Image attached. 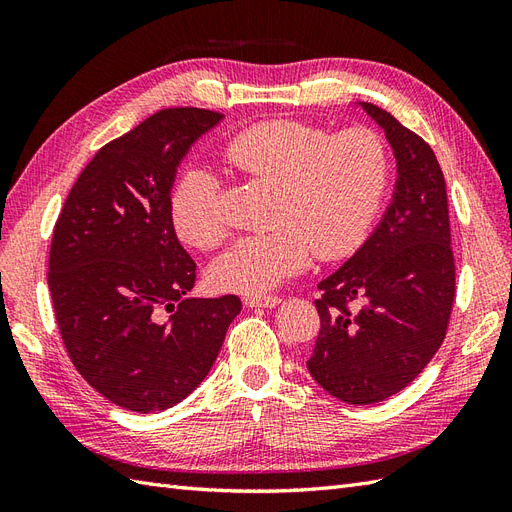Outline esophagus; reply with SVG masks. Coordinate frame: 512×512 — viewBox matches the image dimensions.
Segmentation results:
<instances>
[{
  "label": "esophagus",
  "mask_w": 512,
  "mask_h": 512,
  "mask_svg": "<svg viewBox=\"0 0 512 512\" xmlns=\"http://www.w3.org/2000/svg\"><path fill=\"white\" fill-rule=\"evenodd\" d=\"M243 303L247 307H267V309H271V307L280 305L282 299L275 297V294H265V297H262V294H252V297H245Z\"/></svg>",
  "instance_id": "obj_1"
}]
</instances>
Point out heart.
<instances>
[{
    "label": "heart",
    "instance_id": "obj_1",
    "mask_svg": "<svg viewBox=\"0 0 512 512\" xmlns=\"http://www.w3.org/2000/svg\"><path fill=\"white\" fill-rule=\"evenodd\" d=\"M222 156L232 173L275 190V228L239 239L209 269L211 284L230 292L273 290L303 273L314 254H354L389 188V153L369 130L331 134L303 121H260L232 136ZM170 220L185 243L218 247L230 232L218 175L185 170L170 194Z\"/></svg>",
    "mask_w": 512,
    "mask_h": 512
}]
</instances>
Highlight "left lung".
I'll list each match as a JSON object with an SVG mask.
<instances>
[{
    "label": "left lung",
    "mask_w": 512,
    "mask_h": 512,
    "mask_svg": "<svg viewBox=\"0 0 512 512\" xmlns=\"http://www.w3.org/2000/svg\"><path fill=\"white\" fill-rule=\"evenodd\" d=\"M361 108L393 147L395 192L369 239L318 284L320 333L307 369L333 397L369 406L406 389L438 352L455 301V260L436 153L391 113Z\"/></svg>",
    "instance_id": "8db88e82"
}]
</instances>
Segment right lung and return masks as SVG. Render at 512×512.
<instances>
[{"label":"right lung","instance_id":"add662e5","mask_svg":"<svg viewBox=\"0 0 512 512\" xmlns=\"http://www.w3.org/2000/svg\"><path fill=\"white\" fill-rule=\"evenodd\" d=\"M224 115L164 108L104 145L72 185L49 254L57 327L76 371L115 406L173 408L203 382L241 312L188 299L196 262L170 220L177 166Z\"/></svg>","mask_w":512,"mask_h":512}]
</instances>
